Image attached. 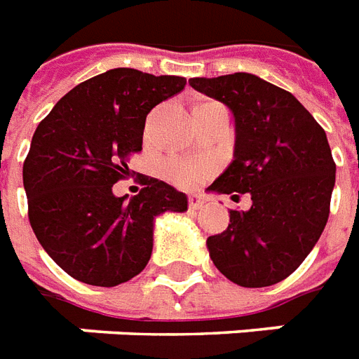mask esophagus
Instances as JSON below:
<instances>
[{"label":"esophagus","instance_id":"1","mask_svg":"<svg viewBox=\"0 0 359 359\" xmlns=\"http://www.w3.org/2000/svg\"><path fill=\"white\" fill-rule=\"evenodd\" d=\"M188 207H190V210H199L203 207V199L199 198V196H190L188 198Z\"/></svg>","mask_w":359,"mask_h":359}]
</instances>
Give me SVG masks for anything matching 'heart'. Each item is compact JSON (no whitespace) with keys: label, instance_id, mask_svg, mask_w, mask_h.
I'll return each instance as SVG.
<instances>
[{"label":"heart","instance_id":"heart-1","mask_svg":"<svg viewBox=\"0 0 359 359\" xmlns=\"http://www.w3.org/2000/svg\"><path fill=\"white\" fill-rule=\"evenodd\" d=\"M163 173L175 186L190 190V188H196L215 173V163L207 160L175 158V160H169L163 165Z\"/></svg>","mask_w":359,"mask_h":359}]
</instances>
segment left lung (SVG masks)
I'll return each instance as SVG.
<instances>
[{"mask_svg": "<svg viewBox=\"0 0 359 359\" xmlns=\"http://www.w3.org/2000/svg\"><path fill=\"white\" fill-rule=\"evenodd\" d=\"M190 84L235 116V160L209 190L252 198L207 239L212 264L245 288L273 286L303 264L330 216L335 161L324 128L290 92L250 73Z\"/></svg>", "mask_w": 359, "mask_h": 359, "instance_id": "obj_1", "label": "left lung"}]
</instances>
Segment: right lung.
Returning <instances> with one entry per match:
<instances>
[{"label": "right lung", "mask_w": 359, "mask_h": 359, "mask_svg": "<svg viewBox=\"0 0 359 359\" xmlns=\"http://www.w3.org/2000/svg\"><path fill=\"white\" fill-rule=\"evenodd\" d=\"M184 86L182 76L118 67L81 82L37 126L22 169L27 218L46 254L76 280L128 283L149 264L156 216L188 209L182 191L147 175L130 201L113 194L143 150L147 114Z\"/></svg>", "instance_id": "right-lung-1"}]
</instances>
